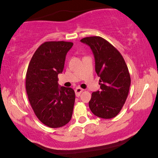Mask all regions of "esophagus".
I'll return each mask as SVG.
<instances>
[{"mask_svg": "<svg viewBox=\"0 0 158 158\" xmlns=\"http://www.w3.org/2000/svg\"><path fill=\"white\" fill-rule=\"evenodd\" d=\"M82 91H84V89H81L80 87H77V88L75 89V94H76L77 96H79Z\"/></svg>", "mask_w": 158, "mask_h": 158, "instance_id": "1", "label": "esophagus"}]
</instances>
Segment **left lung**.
Segmentation results:
<instances>
[{
  "instance_id": "left-lung-1",
  "label": "left lung",
  "mask_w": 158,
  "mask_h": 158,
  "mask_svg": "<svg viewBox=\"0 0 158 158\" xmlns=\"http://www.w3.org/2000/svg\"><path fill=\"white\" fill-rule=\"evenodd\" d=\"M81 42L91 48L100 77L101 90L92 93L90 110L101 118H113L121 111L128 96L131 84L128 67L121 53L102 37H86Z\"/></svg>"
}]
</instances>
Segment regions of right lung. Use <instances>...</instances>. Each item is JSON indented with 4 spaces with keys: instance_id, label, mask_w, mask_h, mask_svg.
I'll return each instance as SVG.
<instances>
[{
    "instance_id": "right-lung-1",
    "label": "right lung",
    "mask_w": 158,
    "mask_h": 158,
    "mask_svg": "<svg viewBox=\"0 0 158 158\" xmlns=\"http://www.w3.org/2000/svg\"><path fill=\"white\" fill-rule=\"evenodd\" d=\"M72 46V42H45L35 51L27 69L26 90L30 105L37 118L51 128L64 126L73 112L74 91L59 86L57 82Z\"/></svg>"
}]
</instances>
